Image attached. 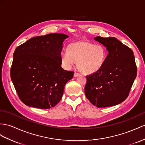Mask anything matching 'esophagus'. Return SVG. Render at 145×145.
Wrapping results in <instances>:
<instances>
[{
	"instance_id": "1",
	"label": "esophagus",
	"mask_w": 145,
	"mask_h": 145,
	"mask_svg": "<svg viewBox=\"0 0 145 145\" xmlns=\"http://www.w3.org/2000/svg\"><path fill=\"white\" fill-rule=\"evenodd\" d=\"M79 75H80V74L78 73L75 72V73H74V76H75V77H77V76H78Z\"/></svg>"
}]
</instances>
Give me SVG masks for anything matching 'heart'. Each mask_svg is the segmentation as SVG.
Returning <instances> with one entry per match:
<instances>
[{"instance_id":"obj_1","label":"heart","mask_w":145,"mask_h":145,"mask_svg":"<svg viewBox=\"0 0 145 145\" xmlns=\"http://www.w3.org/2000/svg\"><path fill=\"white\" fill-rule=\"evenodd\" d=\"M106 58L104 46L88 41L70 43L67 51H62L60 53L61 62L65 69H71L77 62L80 71L88 75L98 72L104 64Z\"/></svg>"}]
</instances>
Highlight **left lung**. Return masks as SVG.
<instances>
[{"mask_svg": "<svg viewBox=\"0 0 145 145\" xmlns=\"http://www.w3.org/2000/svg\"><path fill=\"white\" fill-rule=\"evenodd\" d=\"M94 40L103 44L108 54L102 67L86 76L85 94L98 108L118 105L128 97L137 76L133 53L114 37H96Z\"/></svg>", "mask_w": 145, "mask_h": 145, "instance_id": "1", "label": "left lung"}]
</instances>
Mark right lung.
Listing matches in <instances>:
<instances>
[{"label": "right lung", "instance_id": "1", "mask_svg": "<svg viewBox=\"0 0 145 145\" xmlns=\"http://www.w3.org/2000/svg\"><path fill=\"white\" fill-rule=\"evenodd\" d=\"M67 38L58 33L33 37L14 51L11 79L25 105L48 109L61 101L74 74L61 67L60 53Z\"/></svg>", "mask_w": 145, "mask_h": 145}]
</instances>
